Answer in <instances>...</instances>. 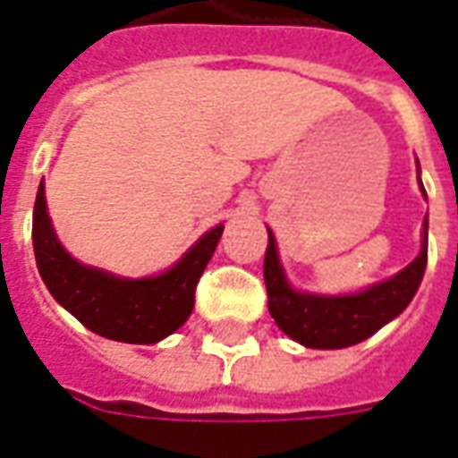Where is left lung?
I'll return each instance as SVG.
<instances>
[{
    "label": "left lung",
    "instance_id": "obj_1",
    "mask_svg": "<svg viewBox=\"0 0 458 458\" xmlns=\"http://www.w3.org/2000/svg\"><path fill=\"white\" fill-rule=\"evenodd\" d=\"M420 191L428 199L422 182H420ZM425 267H428V216L422 223L420 255L395 276L378 281L357 293H342V296L306 293L293 289L286 279L276 240L269 230V245L264 255V284L269 298V313L274 323L281 327V333L301 342L303 347L310 350L352 347L378 333L386 323H391L393 318H398L408 308L412 296L418 293L420 281L425 276Z\"/></svg>",
    "mask_w": 458,
    "mask_h": 458
}]
</instances>
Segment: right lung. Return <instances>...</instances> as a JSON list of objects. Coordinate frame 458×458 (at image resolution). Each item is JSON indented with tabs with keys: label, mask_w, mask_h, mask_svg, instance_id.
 Instances as JSON below:
<instances>
[{
	"label": "right lung",
	"mask_w": 458,
	"mask_h": 458,
	"mask_svg": "<svg viewBox=\"0 0 458 458\" xmlns=\"http://www.w3.org/2000/svg\"><path fill=\"white\" fill-rule=\"evenodd\" d=\"M220 235L223 225L208 230L167 272L125 279L77 262L60 245L43 182L33 206V252L43 284L91 333L128 344H155L186 323L194 310L196 284L211 262Z\"/></svg>",
	"instance_id": "right-lung-1"
}]
</instances>
